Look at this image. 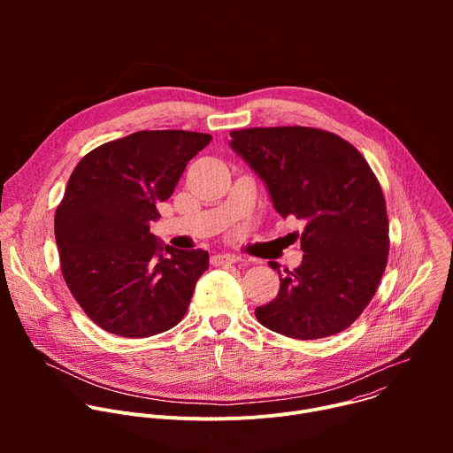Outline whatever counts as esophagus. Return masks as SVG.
I'll return each instance as SVG.
<instances>
[{
  "mask_svg": "<svg viewBox=\"0 0 453 453\" xmlns=\"http://www.w3.org/2000/svg\"><path fill=\"white\" fill-rule=\"evenodd\" d=\"M236 262H240V257L234 256V254L222 252V254H213L211 256V264L213 265H231V264H236Z\"/></svg>",
  "mask_w": 453,
  "mask_h": 453,
  "instance_id": "obj_1",
  "label": "esophagus"
}]
</instances>
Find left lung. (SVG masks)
Returning a JSON list of instances; mask_svg holds the SVG:
<instances>
[{
  "instance_id": "1",
  "label": "left lung",
  "mask_w": 453,
  "mask_h": 453,
  "mask_svg": "<svg viewBox=\"0 0 453 453\" xmlns=\"http://www.w3.org/2000/svg\"><path fill=\"white\" fill-rule=\"evenodd\" d=\"M231 147L267 184L276 211L306 220L303 264L280 274V292L256 308L276 334L313 341L349 328L378 290L389 256L381 186L364 156L313 127L231 131Z\"/></svg>"
}]
</instances>
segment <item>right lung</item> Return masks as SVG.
<instances>
[{
  "instance_id": "right-lung-1",
  "label": "right lung",
  "mask_w": 453,
  "mask_h": 453,
  "mask_svg": "<svg viewBox=\"0 0 453 453\" xmlns=\"http://www.w3.org/2000/svg\"><path fill=\"white\" fill-rule=\"evenodd\" d=\"M210 142L203 133L140 131L75 166L55 211V240L64 281L102 330L143 339L184 317L210 254L163 245L150 222Z\"/></svg>"
}]
</instances>
